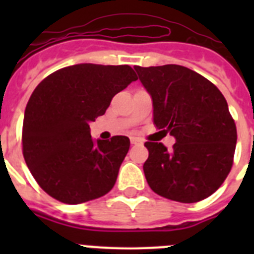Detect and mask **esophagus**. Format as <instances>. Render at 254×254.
<instances>
[{
    "mask_svg": "<svg viewBox=\"0 0 254 254\" xmlns=\"http://www.w3.org/2000/svg\"><path fill=\"white\" fill-rule=\"evenodd\" d=\"M131 143L132 145H138V143H142V141L137 137H131Z\"/></svg>",
    "mask_w": 254,
    "mask_h": 254,
    "instance_id": "obj_1",
    "label": "esophagus"
}]
</instances>
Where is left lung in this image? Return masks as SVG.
Masks as SVG:
<instances>
[{"label":"left lung","instance_id":"8db88e82","mask_svg":"<svg viewBox=\"0 0 254 254\" xmlns=\"http://www.w3.org/2000/svg\"><path fill=\"white\" fill-rule=\"evenodd\" d=\"M134 69L151 96L155 126L176 138L170 151L160 142H145L150 188L183 203L207 198L228 177L237 145L225 98L207 78L179 64Z\"/></svg>","mask_w":254,"mask_h":254}]
</instances>
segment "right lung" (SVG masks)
Instances as JSON below:
<instances>
[{
  "label": "right lung",
  "instance_id": "obj_1",
  "mask_svg": "<svg viewBox=\"0 0 254 254\" xmlns=\"http://www.w3.org/2000/svg\"><path fill=\"white\" fill-rule=\"evenodd\" d=\"M137 76L129 66L80 64L47 76L31 94L22 123V154L38 185L68 205L113 188L129 138L93 140L89 123Z\"/></svg>",
  "mask_w": 254,
  "mask_h": 254
}]
</instances>
